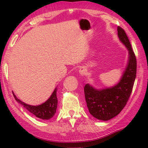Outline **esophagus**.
Listing matches in <instances>:
<instances>
[{"instance_id": "esophagus-1", "label": "esophagus", "mask_w": 148, "mask_h": 148, "mask_svg": "<svg viewBox=\"0 0 148 148\" xmlns=\"http://www.w3.org/2000/svg\"><path fill=\"white\" fill-rule=\"evenodd\" d=\"M79 74H81V76H85L87 74V69H86V67H81V69H79Z\"/></svg>"}]
</instances>
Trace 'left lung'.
Masks as SVG:
<instances>
[{"mask_svg":"<svg viewBox=\"0 0 148 148\" xmlns=\"http://www.w3.org/2000/svg\"><path fill=\"white\" fill-rule=\"evenodd\" d=\"M119 39L129 51V62L120 82L112 88L97 90L86 84L85 98L90 113L101 120H108L118 115L127 104L136 76L137 62L135 53L126 33L118 27Z\"/></svg>","mask_w":148,"mask_h":148,"instance_id":"left-lung-1","label":"left lung"}]
</instances>
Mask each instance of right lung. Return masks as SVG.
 I'll use <instances>...</instances> for the list:
<instances>
[{
	"mask_svg": "<svg viewBox=\"0 0 148 148\" xmlns=\"http://www.w3.org/2000/svg\"><path fill=\"white\" fill-rule=\"evenodd\" d=\"M56 92L57 88H56L49 99L39 106H31V105L26 104L21 100L17 99L14 93H12L16 101L21 104L25 108H26L28 111L35 115L37 118L42 119V120H49L54 116L57 109L58 98Z\"/></svg>",
	"mask_w": 148,
	"mask_h": 148,
	"instance_id": "right-lung-1",
	"label": "right lung"
}]
</instances>
